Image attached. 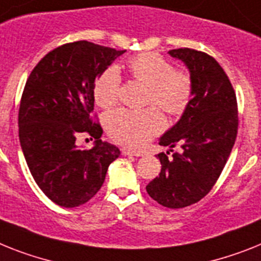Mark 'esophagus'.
<instances>
[{
  "label": "esophagus",
  "instance_id": "obj_1",
  "mask_svg": "<svg viewBox=\"0 0 261 261\" xmlns=\"http://www.w3.org/2000/svg\"><path fill=\"white\" fill-rule=\"evenodd\" d=\"M122 154L127 155V156H142L143 152H142V151L131 150V148H123V150H122Z\"/></svg>",
  "mask_w": 261,
  "mask_h": 261
}]
</instances>
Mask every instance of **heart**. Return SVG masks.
Wrapping results in <instances>:
<instances>
[{"label":"heart","instance_id":"1","mask_svg":"<svg viewBox=\"0 0 261 261\" xmlns=\"http://www.w3.org/2000/svg\"><path fill=\"white\" fill-rule=\"evenodd\" d=\"M131 76L147 86L146 105H155L172 117L187 109L192 97L191 75L185 70H175L174 65L156 53H142L127 62ZM120 74L117 67H107L94 82V99L102 109H111L118 103ZM164 127V118L156 107L144 110L118 109L105 117L107 134L118 143L139 147L159 134Z\"/></svg>","mask_w":261,"mask_h":261}]
</instances>
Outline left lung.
Instances as JSON below:
<instances>
[{"label":"left lung","instance_id":"1","mask_svg":"<svg viewBox=\"0 0 261 261\" xmlns=\"http://www.w3.org/2000/svg\"><path fill=\"white\" fill-rule=\"evenodd\" d=\"M168 54L190 70L192 97L178 123L159 139L172 152L175 145L182 150L171 158L158 154L161 174L146 190L159 204L183 208L204 198L222 174L238 135V102L228 76L214 57L187 47Z\"/></svg>","mask_w":261,"mask_h":261}]
</instances>
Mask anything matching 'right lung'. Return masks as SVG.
Listing matches in <instances>:
<instances>
[{
	"label": "right lung",
	"instance_id": "1",
	"mask_svg": "<svg viewBox=\"0 0 261 261\" xmlns=\"http://www.w3.org/2000/svg\"><path fill=\"white\" fill-rule=\"evenodd\" d=\"M124 51L87 41L65 43L47 53L26 81L19 143L38 187L61 207L89 201L120 155L117 146L102 142L103 130L91 120V113L94 82ZM83 132L97 139L90 150L76 146Z\"/></svg>",
	"mask_w": 261,
	"mask_h": 261
}]
</instances>
